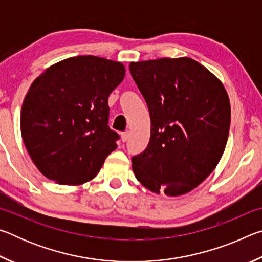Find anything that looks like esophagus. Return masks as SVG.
Listing matches in <instances>:
<instances>
[{
    "instance_id": "34e87169",
    "label": "esophagus",
    "mask_w": 262,
    "mask_h": 262,
    "mask_svg": "<svg viewBox=\"0 0 262 262\" xmlns=\"http://www.w3.org/2000/svg\"><path fill=\"white\" fill-rule=\"evenodd\" d=\"M128 139H129V132H122L121 133L122 142H126Z\"/></svg>"
}]
</instances>
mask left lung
Instances as JSON below:
<instances>
[{"label": "left lung", "mask_w": 262, "mask_h": 262, "mask_svg": "<svg viewBox=\"0 0 262 262\" xmlns=\"http://www.w3.org/2000/svg\"><path fill=\"white\" fill-rule=\"evenodd\" d=\"M129 70L151 120L148 147L132 158L136 179L155 193H187L224 152L231 119L227 91L189 57L132 62Z\"/></svg>", "instance_id": "obj_1"}]
</instances>
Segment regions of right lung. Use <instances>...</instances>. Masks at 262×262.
<instances>
[{
	"instance_id": "obj_1",
	"label": "right lung",
	"mask_w": 262,
	"mask_h": 262,
	"mask_svg": "<svg viewBox=\"0 0 262 262\" xmlns=\"http://www.w3.org/2000/svg\"><path fill=\"white\" fill-rule=\"evenodd\" d=\"M120 62L76 56L32 83L20 112L24 144L38 170L61 185L95 178L120 136L108 127V96L125 77Z\"/></svg>"
}]
</instances>
